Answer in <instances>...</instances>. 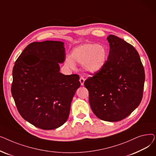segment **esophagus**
<instances>
[{"mask_svg": "<svg viewBox=\"0 0 156 156\" xmlns=\"http://www.w3.org/2000/svg\"><path fill=\"white\" fill-rule=\"evenodd\" d=\"M80 81L81 85H84V82H85V79H84V78L80 77Z\"/></svg>", "mask_w": 156, "mask_h": 156, "instance_id": "34e87169", "label": "esophagus"}]
</instances>
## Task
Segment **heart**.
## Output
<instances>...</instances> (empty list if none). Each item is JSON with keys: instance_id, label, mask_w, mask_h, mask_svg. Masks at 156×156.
Returning a JSON list of instances; mask_svg holds the SVG:
<instances>
[{"instance_id": "obj_1", "label": "heart", "mask_w": 156, "mask_h": 156, "mask_svg": "<svg viewBox=\"0 0 156 156\" xmlns=\"http://www.w3.org/2000/svg\"><path fill=\"white\" fill-rule=\"evenodd\" d=\"M108 56V51L104 46L88 43L74 49L70 57L66 59L65 64L72 68L75 67V62L83 64V67L86 71L94 73L104 66Z\"/></svg>"}]
</instances>
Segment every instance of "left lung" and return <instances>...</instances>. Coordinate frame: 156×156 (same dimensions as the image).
Returning <instances> with one entry per match:
<instances>
[{
    "instance_id": "obj_1",
    "label": "left lung",
    "mask_w": 156,
    "mask_h": 156,
    "mask_svg": "<svg viewBox=\"0 0 156 156\" xmlns=\"http://www.w3.org/2000/svg\"><path fill=\"white\" fill-rule=\"evenodd\" d=\"M107 39L110 46L108 60L100 71L91 74L84 85L95 115L115 122L128 116L141 102L145 71L133 45L113 35Z\"/></svg>"
}]
</instances>
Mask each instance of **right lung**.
I'll use <instances>...</instances> for the list:
<instances>
[{
	"instance_id": "add662e5",
	"label": "right lung",
	"mask_w": 156,
	"mask_h": 156,
	"mask_svg": "<svg viewBox=\"0 0 156 156\" xmlns=\"http://www.w3.org/2000/svg\"><path fill=\"white\" fill-rule=\"evenodd\" d=\"M64 43L32 42L20 54L12 69L11 93L20 115L42 129L62 126L68 118L71 103L80 87L78 75H64Z\"/></svg>"
}]
</instances>
